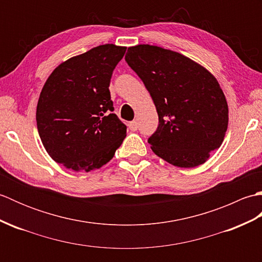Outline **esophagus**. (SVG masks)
<instances>
[{"instance_id":"esophagus-1","label":"esophagus","mask_w":262,"mask_h":262,"mask_svg":"<svg viewBox=\"0 0 262 262\" xmlns=\"http://www.w3.org/2000/svg\"><path fill=\"white\" fill-rule=\"evenodd\" d=\"M129 128H130V130H133V132H136V130L138 129V122H137L136 120L132 121L130 124H129Z\"/></svg>"}]
</instances>
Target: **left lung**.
<instances>
[{
	"label": "left lung",
	"mask_w": 262,
	"mask_h": 262,
	"mask_svg": "<svg viewBox=\"0 0 262 262\" xmlns=\"http://www.w3.org/2000/svg\"><path fill=\"white\" fill-rule=\"evenodd\" d=\"M127 64L141 77L159 115L148 138L159 158L194 168L224 141L229 107L216 77L185 55L152 45L128 48Z\"/></svg>",
	"instance_id": "8db88e82"
}]
</instances>
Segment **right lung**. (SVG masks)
I'll return each mask as SVG.
<instances>
[{"label": "right lung", "instance_id": "right-lung-1", "mask_svg": "<svg viewBox=\"0 0 262 262\" xmlns=\"http://www.w3.org/2000/svg\"><path fill=\"white\" fill-rule=\"evenodd\" d=\"M126 47L105 43L71 57L49 75L37 104V128L55 162L75 172L101 168L126 137L109 84Z\"/></svg>", "mask_w": 262, "mask_h": 262}]
</instances>
